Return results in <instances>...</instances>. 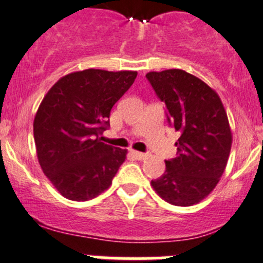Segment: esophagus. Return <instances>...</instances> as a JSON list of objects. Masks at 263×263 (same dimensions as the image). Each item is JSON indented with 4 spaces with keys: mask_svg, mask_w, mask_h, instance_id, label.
Instances as JSON below:
<instances>
[{
    "mask_svg": "<svg viewBox=\"0 0 263 263\" xmlns=\"http://www.w3.org/2000/svg\"><path fill=\"white\" fill-rule=\"evenodd\" d=\"M131 155L134 158L138 159V161H142V159L147 158L148 153H142V152H137V151H131Z\"/></svg>",
    "mask_w": 263,
    "mask_h": 263,
    "instance_id": "obj_1",
    "label": "esophagus"
}]
</instances>
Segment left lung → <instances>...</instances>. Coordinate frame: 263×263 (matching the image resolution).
<instances>
[{"label": "left lung", "instance_id": "8db88e82", "mask_svg": "<svg viewBox=\"0 0 263 263\" xmlns=\"http://www.w3.org/2000/svg\"><path fill=\"white\" fill-rule=\"evenodd\" d=\"M165 104L170 125L180 134L177 157L165 161V172L152 180L167 203L190 206L213 192L230 156L232 134L219 95L194 75L168 69L146 75Z\"/></svg>", "mask_w": 263, "mask_h": 263}]
</instances>
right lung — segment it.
Segmentation results:
<instances>
[{
	"instance_id": "obj_1",
	"label": "right lung",
	"mask_w": 263,
	"mask_h": 263,
	"mask_svg": "<svg viewBox=\"0 0 263 263\" xmlns=\"http://www.w3.org/2000/svg\"><path fill=\"white\" fill-rule=\"evenodd\" d=\"M137 71L86 69L57 81L33 122L42 171L69 200L85 201L112 183L127 151L100 141L111 108L131 87Z\"/></svg>"
}]
</instances>
